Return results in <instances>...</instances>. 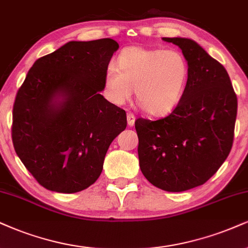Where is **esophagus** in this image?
I'll return each instance as SVG.
<instances>
[{"mask_svg":"<svg viewBox=\"0 0 248 248\" xmlns=\"http://www.w3.org/2000/svg\"><path fill=\"white\" fill-rule=\"evenodd\" d=\"M126 119H127V125H129V126H133L134 122H136V117H134V115L129 112L126 116Z\"/></svg>","mask_w":248,"mask_h":248,"instance_id":"obj_1","label":"esophagus"}]
</instances>
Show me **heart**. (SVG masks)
Here are the masks:
<instances>
[{
  "label": "heart",
  "mask_w": 248,
  "mask_h": 248,
  "mask_svg": "<svg viewBox=\"0 0 248 248\" xmlns=\"http://www.w3.org/2000/svg\"><path fill=\"white\" fill-rule=\"evenodd\" d=\"M188 77V62L178 50L127 47L119 54L117 68L109 65L106 69L103 92L110 102L122 106L136 88L141 108L151 115L162 116L180 102Z\"/></svg>",
  "instance_id": "heart-1"
}]
</instances>
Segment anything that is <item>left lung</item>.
<instances>
[{
	"mask_svg": "<svg viewBox=\"0 0 248 248\" xmlns=\"http://www.w3.org/2000/svg\"><path fill=\"white\" fill-rule=\"evenodd\" d=\"M162 40L182 49L189 77L169 116L136 121L139 164L154 186L183 192L204 184L227 160L238 102L227 70L200 45L186 38Z\"/></svg>",
	"mask_w": 248,
	"mask_h": 248,
	"instance_id": "left-lung-1",
	"label": "left lung"
}]
</instances>
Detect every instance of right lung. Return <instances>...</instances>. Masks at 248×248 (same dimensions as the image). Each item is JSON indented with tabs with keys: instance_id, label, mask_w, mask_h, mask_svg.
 <instances>
[{
	"instance_id": "add662e5",
	"label": "right lung",
	"mask_w": 248,
	"mask_h": 248,
	"mask_svg": "<svg viewBox=\"0 0 248 248\" xmlns=\"http://www.w3.org/2000/svg\"><path fill=\"white\" fill-rule=\"evenodd\" d=\"M119 46L70 41L36 60L12 110V142L40 185L59 193L87 188L102 172L126 112L106 100L103 76Z\"/></svg>"
}]
</instances>
